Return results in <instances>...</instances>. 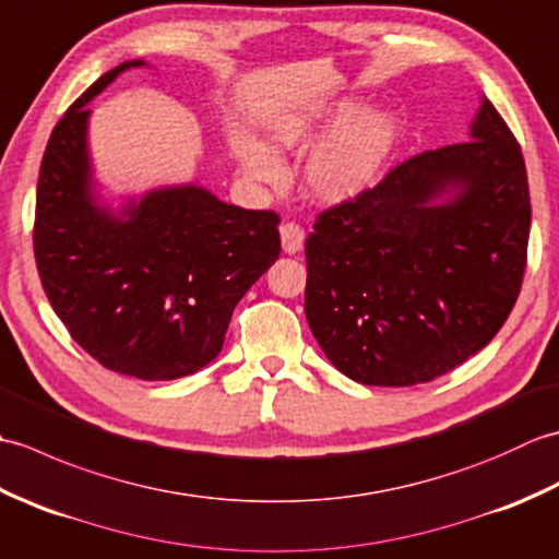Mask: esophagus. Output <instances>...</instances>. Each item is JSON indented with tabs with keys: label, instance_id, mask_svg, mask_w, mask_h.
<instances>
[{
	"label": "esophagus",
	"instance_id": "esophagus-1",
	"mask_svg": "<svg viewBox=\"0 0 559 559\" xmlns=\"http://www.w3.org/2000/svg\"><path fill=\"white\" fill-rule=\"evenodd\" d=\"M281 245H283V252H286V254H298L300 249L305 247V230L295 223L281 225Z\"/></svg>",
	"mask_w": 559,
	"mask_h": 559
}]
</instances>
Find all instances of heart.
Listing matches in <instances>:
<instances>
[{"instance_id": "1", "label": "heart", "mask_w": 559, "mask_h": 559, "mask_svg": "<svg viewBox=\"0 0 559 559\" xmlns=\"http://www.w3.org/2000/svg\"><path fill=\"white\" fill-rule=\"evenodd\" d=\"M317 140L320 144L312 148L302 175L307 194L319 204H348L382 175L399 141V120L386 110L362 112L360 103L341 100L314 117H278L269 127V146L254 134L235 129L230 151L249 180L281 185L286 168L278 156L310 148Z\"/></svg>"}]
</instances>
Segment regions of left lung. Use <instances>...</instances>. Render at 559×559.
Listing matches in <instances>:
<instances>
[{"label": "left lung", "mask_w": 559, "mask_h": 559, "mask_svg": "<svg viewBox=\"0 0 559 559\" xmlns=\"http://www.w3.org/2000/svg\"><path fill=\"white\" fill-rule=\"evenodd\" d=\"M531 230L521 146L492 103L307 237L305 314L353 382L413 386L483 350L519 298Z\"/></svg>", "instance_id": "obj_1"}]
</instances>
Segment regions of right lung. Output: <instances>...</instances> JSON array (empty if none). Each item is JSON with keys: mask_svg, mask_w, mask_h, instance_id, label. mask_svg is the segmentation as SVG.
I'll return each mask as SVG.
<instances>
[{"mask_svg": "<svg viewBox=\"0 0 559 559\" xmlns=\"http://www.w3.org/2000/svg\"><path fill=\"white\" fill-rule=\"evenodd\" d=\"M144 67L117 64L52 129L33 249L47 300L83 350L112 372L168 382L221 353L235 305L278 259L281 237L273 211L225 204L197 182L105 194L86 105Z\"/></svg>", "mask_w": 559, "mask_h": 559, "instance_id": "1", "label": "right lung"}]
</instances>
